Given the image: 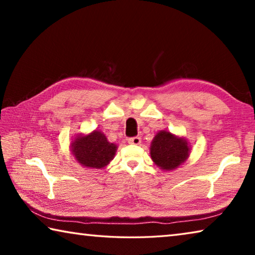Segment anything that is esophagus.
<instances>
[{
    "label": "esophagus",
    "mask_w": 255,
    "mask_h": 255,
    "mask_svg": "<svg viewBox=\"0 0 255 255\" xmlns=\"http://www.w3.org/2000/svg\"><path fill=\"white\" fill-rule=\"evenodd\" d=\"M140 141H141V138L138 137V136L128 138V143L129 144H132V145H139Z\"/></svg>",
    "instance_id": "1"
}]
</instances>
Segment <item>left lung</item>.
Here are the masks:
<instances>
[{"instance_id": "8db88e82", "label": "left lung", "mask_w": 255, "mask_h": 255, "mask_svg": "<svg viewBox=\"0 0 255 255\" xmlns=\"http://www.w3.org/2000/svg\"><path fill=\"white\" fill-rule=\"evenodd\" d=\"M188 156V141L172 135L170 131H159L150 145V157L162 170L176 169Z\"/></svg>"}]
</instances>
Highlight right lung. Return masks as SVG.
Masks as SVG:
<instances>
[{
  "label": "right lung",
  "instance_id": "add662e5",
  "mask_svg": "<svg viewBox=\"0 0 255 255\" xmlns=\"http://www.w3.org/2000/svg\"><path fill=\"white\" fill-rule=\"evenodd\" d=\"M71 147L77 162L92 169H102L108 165L117 149V146L109 143L106 136L99 130L86 136H77L72 141Z\"/></svg>",
  "mask_w": 255,
  "mask_h": 255
}]
</instances>
